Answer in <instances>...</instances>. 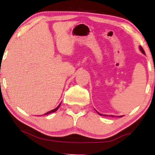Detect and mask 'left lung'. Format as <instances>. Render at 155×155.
I'll list each match as a JSON object with an SVG mask.
<instances>
[{"label": "left lung", "instance_id": "1", "mask_svg": "<svg viewBox=\"0 0 155 155\" xmlns=\"http://www.w3.org/2000/svg\"><path fill=\"white\" fill-rule=\"evenodd\" d=\"M139 48H140V50L141 51V52L143 53V54H145V51H144V50H143V48H142V47H140V46ZM97 114H98L99 115H101V116H102V115H103L102 114H100V113H99V112H97ZM104 116L106 117V116H107V115H106V114H104ZM111 117H115V116H113V115H111ZM122 117V116H118V117Z\"/></svg>", "mask_w": 155, "mask_h": 155}]
</instances>
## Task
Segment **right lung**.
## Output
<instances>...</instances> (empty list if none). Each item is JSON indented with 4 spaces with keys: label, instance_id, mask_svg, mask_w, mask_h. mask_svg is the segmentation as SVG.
<instances>
[{
    "label": "right lung",
    "instance_id": "add662e5",
    "mask_svg": "<svg viewBox=\"0 0 155 155\" xmlns=\"http://www.w3.org/2000/svg\"><path fill=\"white\" fill-rule=\"evenodd\" d=\"M60 104L59 105V106H58V107H57V108H54V109H53V110H51V111H49V112H47V113L44 114V115H47V114H50V113H53V112H55V111H57V110H58V108H59V107H60Z\"/></svg>",
    "mask_w": 155,
    "mask_h": 155
}]
</instances>
